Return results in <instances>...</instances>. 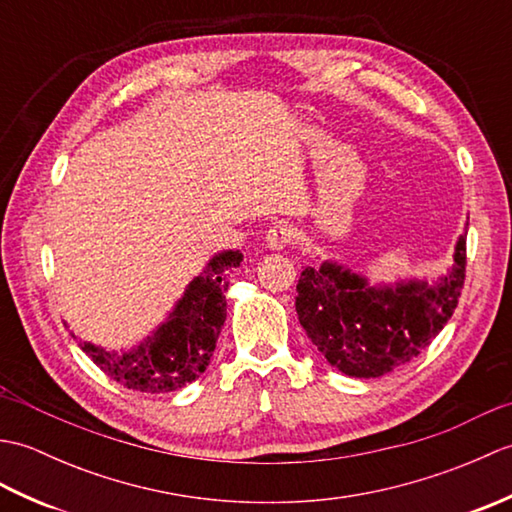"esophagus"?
I'll list each match as a JSON object with an SVG mask.
<instances>
[{"instance_id":"1","label":"esophagus","mask_w":512,"mask_h":512,"mask_svg":"<svg viewBox=\"0 0 512 512\" xmlns=\"http://www.w3.org/2000/svg\"><path fill=\"white\" fill-rule=\"evenodd\" d=\"M266 246L270 250H281L290 244L292 239V228L286 222H277L266 231Z\"/></svg>"}]
</instances>
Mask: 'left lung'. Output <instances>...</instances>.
I'll return each mask as SVG.
<instances>
[{
	"label": "left lung",
	"instance_id": "obj_1",
	"mask_svg": "<svg viewBox=\"0 0 512 512\" xmlns=\"http://www.w3.org/2000/svg\"><path fill=\"white\" fill-rule=\"evenodd\" d=\"M466 270V231L451 268L433 284L398 279L369 284L332 259L306 266L295 308L301 328L332 367L352 378H378L409 363L447 325L458 306Z\"/></svg>",
	"mask_w": 512,
	"mask_h": 512
}]
</instances>
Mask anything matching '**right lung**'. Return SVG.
Here are the masks:
<instances>
[{"instance_id":"1","label":"right lung","mask_w":512,"mask_h":512,"mask_svg":"<svg viewBox=\"0 0 512 512\" xmlns=\"http://www.w3.org/2000/svg\"><path fill=\"white\" fill-rule=\"evenodd\" d=\"M242 259L239 250L213 255L202 273L189 281L167 319L129 350H105L79 339L81 350L127 389L167 394L193 383L211 363L226 321L224 292Z\"/></svg>"}]
</instances>
